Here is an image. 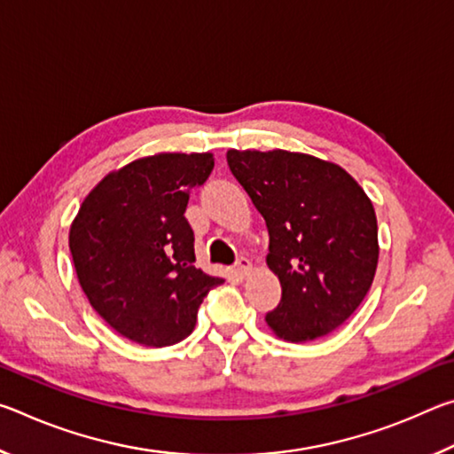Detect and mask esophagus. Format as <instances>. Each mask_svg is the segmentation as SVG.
I'll return each instance as SVG.
<instances>
[{"label": "esophagus", "instance_id": "34e87169", "mask_svg": "<svg viewBox=\"0 0 454 454\" xmlns=\"http://www.w3.org/2000/svg\"><path fill=\"white\" fill-rule=\"evenodd\" d=\"M236 270H238V274L240 276H248L250 272H252V262L248 258H238V262H236Z\"/></svg>", "mask_w": 454, "mask_h": 454}]
</instances>
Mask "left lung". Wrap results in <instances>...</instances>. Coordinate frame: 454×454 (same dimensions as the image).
I'll return each instance as SVG.
<instances>
[{
    "label": "left lung",
    "mask_w": 454,
    "mask_h": 454,
    "mask_svg": "<svg viewBox=\"0 0 454 454\" xmlns=\"http://www.w3.org/2000/svg\"><path fill=\"white\" fill-rule=\"evenodd\" d=\"M226 160L270 236L266 264L282 301L266 325L288 342L333 333L374 280L379 226L371 198L344 168L310 153L232 148Z\"/></svg>",
    "instance_id": "obj_1"
}]
</instances>
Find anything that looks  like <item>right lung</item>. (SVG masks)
Here are the masks:
<instances>
[{
    "instance_id": "1",
    "label": "right lung",
    "mask_w": 454,
    "mask_h": 454,
    "mask_svg": "<svg viewBox=\"0 0 454 454\" xmlns=\"http://www.w3.org/2000/svg\"><path fill=\"white\" fill-rule=\"evenodd\" d=\"M214 168L212 152H160L107 172L70 226L78 282L99 317L144 347L186 338L208 290L224 280L194 266L190 192Z\"/></svg>"
}]
</instances>
